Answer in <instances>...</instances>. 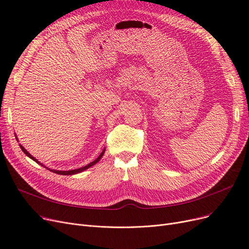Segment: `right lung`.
Segmentation results:
<instances>
[{"mask_svg":"<svg viewBox=\"0 0 249 249\" xmlns=\"http://www.w3.org/2000/svg\"><path fill=\"white\" fill-rule=\"evenodd\" d=\"M20 148L22 149V151L24 152V154L26 156H28L30 159H32V160H34L35 162H37L39 165H41V166H43V167H45L44 165L42 164V163H40L39 161H37V159H35L31 154H29L26 150H25V148L23 147V146H21L20 145ZM104 152H105V149H103V151H102V153L100 154V155L94 160L93 162H91V163H89V164H87L86 166H83V167H81V168H78V169H73V170H68V171H63V170H54V169H50V168H47V167H45V168H47L49 170H51V171H53V173H57V174H61V175H72V174H77V173H80V172H82V171H84V170H86V169H88V168H90L91 166H93L94 164H96L100 159H101V157L103 156V154H104Z\"/></svg>","mask_w":249,"mask_h":249,"instance_id":"right-lung-1","label":"right lung"}]
</instances>
